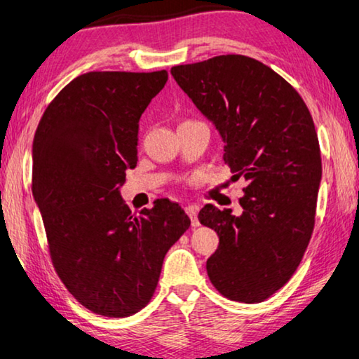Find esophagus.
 I'll list each match as a JSON object with an SVG mask.
<instances>
[{
	"label": "esophagus",
	"mask_w": 359,
	"mask_h": 359,
	"mask_svg": "<svg viewBox=\"0 0 359 359\" xmlns=\"http://www.w3.org/2000/svg\"><path fill=\"white\" fill-rule=\"evenodd\" d=\"M184 210L191 218L192 226H199V220H197V207L196 205H188V207H184Z\"/></svg>",
	"instance_id": "esophagus-1"
}]
</instances>
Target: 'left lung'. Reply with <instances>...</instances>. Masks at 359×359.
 Segmentation results:
<instances>
[{
    "label": "left lung",
    "instance_id": "8db88e82",
    "mask_svg": "<svg viewBox=\"0 0 359 359\" xmlns=\"http://www.w3.org/2000/svg\"><path fill=\"white\" fill-rule=\"evenodd\" d=\"M171 74L215 123L233 178L246 181L240 217L212 204L197 215L220 238L207 273L225 298L261 303L292 278L313 236L322 176L313 116L290 82L249 56H214Z\"/></svg>",
    "mask_w": 359,
    "mask_h": 359
}]
</instances>
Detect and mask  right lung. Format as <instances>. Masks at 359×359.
<instances>
[{
	"instance_id": "add662e5",
	"label": "right lung",
	"mask_w": 359,
	"mask_h": 359,
	"mask_svg": "<svg viewBox=\"0 0 359 359\" xmlns=\"http://www.w3.org/2000/svg\"><path fill=\"white\" fill-rule=\"evenodd\" d=\"M168 72L92 71L60 90L34 137L32 192L51 264L92 313L128 318L149 304L165 254L191 225L168 199L131 214L119 188L137 163L139 119Z\"/></svg>"
}]
</instances>
